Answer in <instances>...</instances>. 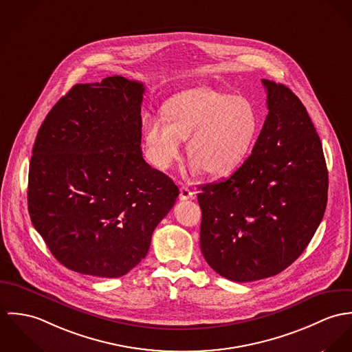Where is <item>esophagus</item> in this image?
<instances>
[{
  "mask_svg": "<svg viewBox=\"0 0 352 352\" xmlns=\"http://www.w3.org/2000/svg\"><path fill=\"white\" fill-rule=\"evenodd\" d=\"M193 195L195 193L189 189V188H186V186H182L181 189H179V199H189V198H193Z\"/></svg>",
  "mask_w": 352,
  "mask_h": 352,
  "instance_id": "obj_1",
  "label": "esophagus"
}]
</instances>
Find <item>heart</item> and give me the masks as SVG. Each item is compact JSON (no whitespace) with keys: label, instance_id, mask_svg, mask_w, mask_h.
<instances>
[{"label":"heart","instance_id":"b5f03b06","mask_svg":"<svg viewBox=\"0 0 352 352\" xmlns=\"http://www.w3.org/2000/svg\"><path fill=\"white\" fill-rule=\"evenodd\" d=\"M163 118H148L144 139L151 162L171 168L188 140L190 173L224 177L237 170L255 143L259 118L244 97L209 87H193L173 96L162 108Z\"/></svg>","mask_w":352,"mask_h":352}]
</instances>
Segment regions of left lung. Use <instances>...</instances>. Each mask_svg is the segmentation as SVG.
Instances as JSON below:
<instances>
[{
	"label": "left lung",
	"instance_id": "left-lung-1",
	"mask_svg": "<svg viewBox=\"0 0 352 352\" xmlns=\"http://www.w3.org/2000/svg\"><path fill=\"white\" fill-rule=\"evenodd\" d=\"M269 113L251 155L220 182L199 186V244L208 265L234 282L289 267L320 226L328 170L320 138L300 98L262 79Z\"/></svg>",
	"mask_w": 352,
	"mask_h": 352
}]
</instances>
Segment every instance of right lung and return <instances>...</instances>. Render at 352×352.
<instances>
[{"label":"right lung","instance_id":"add662e5","mask_svg":"<svg viewBox=\"0 0 352 352\" xmlns=\"http://www.w3.org/2000/svg\"><path fill=\"white\" fill-rule=\"evenodd\" d=\"M140 82L78 83L50 111L30 163L28 212L55 259L118 278L147 255L179 195L142 154Z\"/></svg>","mask_w":352,"mask_h":352}]
</instances>
